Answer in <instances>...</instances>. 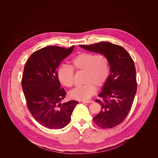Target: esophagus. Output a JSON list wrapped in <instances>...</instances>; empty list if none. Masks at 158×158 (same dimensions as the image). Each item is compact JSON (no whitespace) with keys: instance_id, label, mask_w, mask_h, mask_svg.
Returning <instances> with one entry per match:
<instances>
[{"instance_id":"1","label":"esophagus","mask_w":158,"mask_h":158,"mask_svg":"<svg viewBox=\"0 0 158 158\" xmlns=\"http://www.w3.org/2000/svg\"><path fill=\"white\" fill-rule=\"evenodd\" d=\"M82 103H92L93 101L92 100H88V101H82Z\"/></svg>"}]
</instances>
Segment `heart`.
<instances>
[{
  "mask_svg": "<svg viewBox=\"0 0 158 158\" xmlns=\"http://www.w3.org/2000/svg\"><path fill=\"white\" fill-rule=\"evenodd\" d=\"M84 73L82 82L69 92L71 99L86 100L96 92V87L101 88L106 84L110 74L109 62L104 55L80 52L71 61V67L62 65L57 70V78L66 87H71L74 83V71Z\"/></svg>",
  "mask_w": 158,
  "mask_h": 158,
  "instance_id": "b5f03b06",
  "label": "heart"
}]
</instances>
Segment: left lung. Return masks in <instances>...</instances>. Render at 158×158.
Segmentation results:
<instances>
[{"label": "left lung", "instance_id": "obj_1", "mask_svg": "<svg viewBox=\"0 0 158 158\" xmlns=\"http://www.w3.org/2000/svg\"><path fill=\"white\" fill-rule=\"evenodd\" d=\"M83 49L106 55L109 62V78L95 100L101 111L93 119L102 128H111L121 124L128 115L137 89L136 69L128 52L120 45L99 42Z\"/></svg>", "mask_w": 158, "mask_h": 158}]
</instances>
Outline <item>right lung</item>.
I'll list each match as a JSON object with an SVG mask.
<instances>
[{
  "label": "right lung",
  "mask_w": 158,
  "mask_h": 158,
  "mask_svg": "<svg viewBox=\"0 0 158 158\" xmlns=\"http://www.w3.org/2000/svg\"><path fill=\"white\" fill-rule=\"evenodd\" d=\"M74 47H45L33 52L24 66L22 85L28 109L35 120L46 128L60 129L66 127L78 103L72 100L61 104L66 92L61 89L57 78V68Z\"/></svg>",
  "instance_id": "right-lung-1"
}]
</instances>
